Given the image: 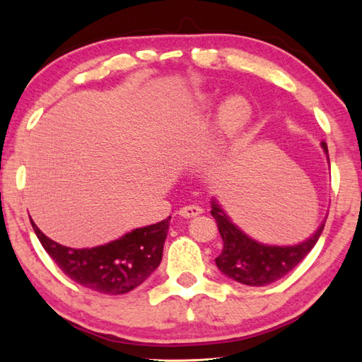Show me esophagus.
Returning a JSON list of instances; mask_svg holds the SVG:
<instances>
[{
    "mask_svg": "<svg viewBox=\"0 0 362 362\" xmlns=\"http://www.w3.org/2000/svg\"><path fill=\"white\" fill-rule=\"evenodd\" d=\"M202 213H204V210L197 205H187V206H183V209H180V211H179L182 218H196Z\"/></svg>",
    "mask_w": 362,
    "mask_h": 362,
    "instance_id": "esophagus-1",
    "label": "esophagus"
}]
</instances>
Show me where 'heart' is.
<instances>
[{
  "mask_svg": "<svg viewBox=\"0 0 362 362\" xmlns=\"http://www.w3.org/2000/svg\"><path fill=\"white\" fill-rule=\"evenodd\" d=\"M196 110L199 113L209 112L214 105V98L210 93H201L196 96ZM252 118V107L241 96H232L219 107L214 130H216L218 144H224L243 132Z\"/></svg>",
  "mask_w": 362,
  "mask_h": 362,
  "instance_id": "b5f03b06",
  "label": "heart"
}]
</instances>
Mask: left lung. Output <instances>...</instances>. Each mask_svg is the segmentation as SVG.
I'll use <instances>...</instances> for the list:
<instances>
[{
	"label": "left lung",
	"mask_w": 362,
	"mask_h": 362,
	"mask_svg": "<svg viewBox=\"0 0 362 362\" xmlns=\"http://www.w3.org/2000/svg\"><path fill=\"white\" fill-rule=\"evenodd\" d=\"M322 149L328 158L327 143L322 141ZM329 161V160H328ZM211 216L216 219L219 233L224 241V249L214 259L219 271L227 279L247 286H266L291 272L316 245L325 221L305 241L292 245H271L253 240L238 227L222 210L216 199H211Z\"/></svg>",
	"instance_id": "1"
}]
</instances>
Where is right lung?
Masks as SVG:
<instances>
[{"mask_svg":"<svg viewBox=\"0 0 362 362\" xmlns=\"http://www.w3.org/2000/svg\"><path fill=\"white\" fill-rule=\"evenodd\" d=\"M169 219L171 216L157 224L134 228L104 245L86 249L66 247L46 236L33 219L30 224L43 249L66 276L91 291L119 296L140 286L158 267Z\"/></svg>","mask_w":362,"mask_h":362,"instance_id":"obj_1","label":"right lung"}]
</instances>
